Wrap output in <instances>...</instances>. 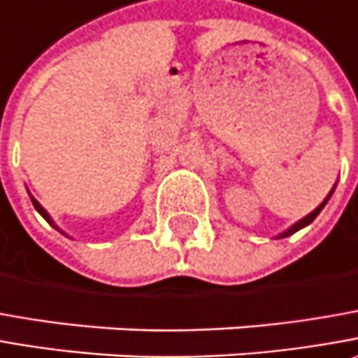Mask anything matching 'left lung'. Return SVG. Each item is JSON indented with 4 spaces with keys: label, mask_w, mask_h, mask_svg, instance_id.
<instances>
[{
    "label": "left lung",
    "mask_w": 358,
    "mask_h": 358,
    "mask_svg": "<svg viewBox=\"0 0 358 358\" xmlns=\"http://www.w3.org/2000/svg\"><path fill=\"white\" fill-rule=\"evenodd\" d=\"M333 190H335V188H333ZM333 190H331V194H333ZM331 194H329V196H327L325 200H323V203H321V206H317V208H315V210H313V212H311V214H309V216H305V217H303V220H299V222H297L295 226H291V228L287 229V231H283V234H279L278 238H287V236H291V234H295L297 229H301V228H305V226H309V224L313 222L315 217L319 216V212H321V210L325 208V203L329 202V198H331Z\"/></svg>",
    "instance_id": "1"
}]
</instances>
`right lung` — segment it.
Here are the masks:
<instances>
[{
	"instance_id": "add662e5",
	"label": "right lung",
	"mask_w": 358,
	"mask_h": 358,
	"mask_svg": "<svg viewBox=\"0 0 358 358\" xmlns=\"http://www.w3.org/2000/svg\"><path fill=\"white\" fill-rule=\"evenodd\" d=\"M31 202H33V206H35V210H37V212H39V214H41V216L45 217V220H47V222H49V224H51V226H53V228H57L55 224H53V220H51V217H49V214H47V212H45L43 208H41V203L37 202V200H35V198H31ZM59 229V228H57Z\"/></svg>"
}]
</instances>
